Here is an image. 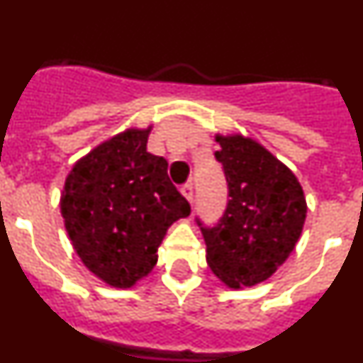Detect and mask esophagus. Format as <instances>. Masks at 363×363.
Wrapping results in <instances>:
<instances>
[{
	"instance_id": "1",
	"label": "esophagus",
	"mask_w": 363,
	"mask_h": 363,
	"mask_svg": "<svg viewBox=\"0 0 363 363\" xmlns=\"http://www.w3.org/2000/svg\"><path fill=\"white\" fill-rule=\"evenodd\" d=\"M179 192H182V194H184V196L187 198L189 201H192V196H194V187H192V184L182 185V189H179Z\"/></svg>"
}]
</instances>
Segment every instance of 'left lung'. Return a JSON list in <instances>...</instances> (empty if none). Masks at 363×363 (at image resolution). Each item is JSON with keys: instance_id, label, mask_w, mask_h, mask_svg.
<instances>
[{"instance_id": "8db88e82", "label": "left lung", "mask_w": 363, "mask_h": 363, "mask_svg": "<svg viewBox=\"0 0 363 363\" xmlns=\"http://www.w3.org/2000/svg\"><path fill=\"white\" fill-rule=\"evenodd\" d=\"M214 158L227 182V205L214 225L196 216L207 264L233 289L267 280L293 252L307 205L296 176L255 140L218 136Z\"/></svg>"}]
</instances>
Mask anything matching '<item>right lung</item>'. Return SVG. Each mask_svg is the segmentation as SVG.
I'll use <instances>...</instances> for the list:
<instances>
[{
    "label": "right lung",
    "instance_id": "obj_1",
    "mask_svg": "<svg viewBox=\"0 0 363 363\" xmlns=\"http://www.w3.org/2000/svg\"><path fill=\"white\" fill-rule=\"evenodd\" d=\"M149 130L129 129L96 147L67 176L65 229L83 264L127 289L158 262L167 229L191 214L167 174V160L147 152Z\"/></svg>",
    "mask_w": 363,
    "mask_h": 363
}]
</instances>
